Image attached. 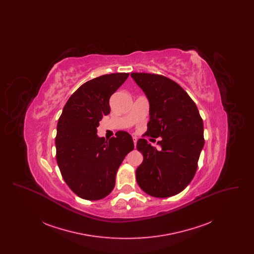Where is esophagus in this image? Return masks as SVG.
Here are the masks:
<instances>
[{"instance_id": "obj_1", "label": "esophagus", "mask_w": 254, "mask_h": 254, "mask_svg": "<svg viewBox=\"0 0 254 254\" xmlns=\"http://www.w3.org/2000/svg\"><path fill=\"white\" fill-rule=\"evenodd\" d=\"M133 139V143H134V146H136V144H137V139H136V137H132Z\"/></svg>"}]
</instances>
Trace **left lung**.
I'll return each mask as SVG.
<instances>
[{
    "label": "left lung",
    "mask_w": 254,
    "mask_h": 254,
    "mask_svg": "<svg viewBox=\"0 0 254 254\" xmlns=\"http://www.w3.org/2000/svg\"><path fill=\"white\" fill-rule=\"evenodd\" d=\"M149 103L146 135L162 140L160 148L139 139L137 149L143 163L136 180L145 193L166 198L180 193L193 179L204 147V125L191 98L169 78L148 73H131Z\"/></svg>",
    "instance_id": "obj_1"
}]
</instances>
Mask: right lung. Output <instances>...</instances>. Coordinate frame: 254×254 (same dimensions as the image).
<instances>
[{"mask_svg": "<svg viewBox=\"0 0 254 254\" xmlns=\"http://www.w3.org/2000/svg\"><path fill=\"white\" fill-rule=\"evenodd\" d=\"M129 73H112L81 85L66 102L57 125L56 159L61 174L74 193L95 201L108 196L132 137L118 131L107 140L97 135L99 122L110 112L109 98Z\"/></svg>", "mask_w": 254, "mask_h": 254, "instance_id": "add662e5", "label": "right lung"}]
</instances>
